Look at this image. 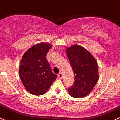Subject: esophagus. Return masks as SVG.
I'll return each mask as SVG.
<instances>
[{"label":"esophagus","instance_id":"obj_1","mask_svg":"<svg viewBox=\"0 0 120 120\" xmlns=\"http://www.w3.org/2000/svg\"><path fill=\"white\" fill-rule=\"evenodd\" d=\"M58 77H59L60 79H62L63 78V74L62 73H59V74H58Z\"/></svg>","mask_w":120,"mask_h":120}]
</instances>
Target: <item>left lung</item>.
<instances>
[{
    "label": "left lung",
    "mask_w": 120,
    "mask_h": 120,
    "mask_svg": "<svg viewBox=\"0 0 120 120\" xmlns=\"http://www.w3.org/2000/svg\"><path fill=\"white\" fill-rule=\"evenodd\" d=\"M66 53L75 75L74 84L68 90L72 97L83 98L90 94L98 82V64L91 54L80 45L67 48Z\"/></svg>",
    "instance_id": "8db88e82"
}]
</instances>
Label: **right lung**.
<instances>
[{
	"mask_svg": "<svg viewBox=\"0 0 120 120\" xmlns=\"http://www.w3.org/2000/svg\"><path fill=\"white\" fill-rule=\"evenodd\" d=\"M52 46L46 42L36 44L24 53L21 59L19 74L24 87L30 94H45L57 77L52 71L46 59Z\"/></svg>",
	"mask_w": 120,
	"mask_h": 120,
	"instance_id": "1",
	"label": "right lung"
}]
</instances>
